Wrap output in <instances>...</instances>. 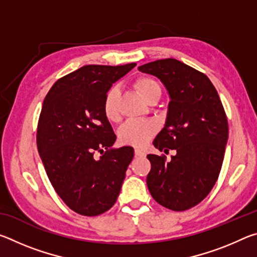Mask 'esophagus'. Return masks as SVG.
Returning <instances> with one entry per match:
<instances>
[{
	"label": "esophagus",
	"mask_w": 257,
	"mask_h": 257,
	"mask_svg": "<svg viewBox=\"0 0 257 257\" xmlns=\"http://www.w3.org/2000/svg\"><path fill=\"white\" fill-rule=\"evenodd\" d=\"M135 155L138 156V158H144V156L146 155V153L143 150H139V149H136L135 150Z\"/></svg>",
	"instance_id": "34e87169"
}]
</instances>
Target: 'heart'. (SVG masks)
I'll return each instance as SVG.
<instances>
[{
  "instance_id": "1",
  "label": "heart",
  "mask_w": 257,
  "mask_h": 257,
  "mask_svg": "<svg viewBox=\"0 0 257 257\" xmlns=\"http://www.w3.org/2000/svg\"><path fill=\"white\" fill-rule=\"evenodd\" d=\"M135 87L145 101L151 95L156 93L161 94L159 82L150 77L138 78L135 81ZM119 98L120 90L115 86L111 87L104 97L103 111L110 121L119 119ZM156 130H158V123L153 120H130L121 125L119 129V139L122 144L141 147L149 143Z\"/></svg>"
}]
</instances>
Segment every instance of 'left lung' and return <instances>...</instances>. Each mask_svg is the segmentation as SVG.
I'll list each match as a JSON object with an SVG mask.
<instances>
[{"instance_id":"obj_1","label":"left lung","mask_w":257,"mask_h":257,"mask_svg":"<svg viewBox=\"0 0 257 257\" xmlns=\"http://www.w3.org/2000/svg\"><path fill=\"white\" fill-rule=\"evenodd\" d=\"M138 70L159 78L169 94L167 119L153 145L170 161L149 154L147 187L156 202L186 211L205 198L222 167L228 120L215 87L204 73L176 59L158 60Z\"/></svg>"}]
</instances>
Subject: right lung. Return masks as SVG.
<instances>
[{
  "label": "right lung",
  "mask_w": 257,
  "mask_h": 257,
  "mask_svg": "<svg viewBox=\"0 0 257 257\" xmlns=\"http://www.w3.org/2000/svg\"><path fill=\"white\" fill-rule=\"evenodd\" d=\"M85 66L59 79L43 102L37 149L61 199L81 215L114 205L134 158L132 146L112 147L116 136L103 111L112 84L135 68ZM107 152L95 159V151Z\"/></svg>",
  "instance_id": "add662e5"
}]
</instances>
